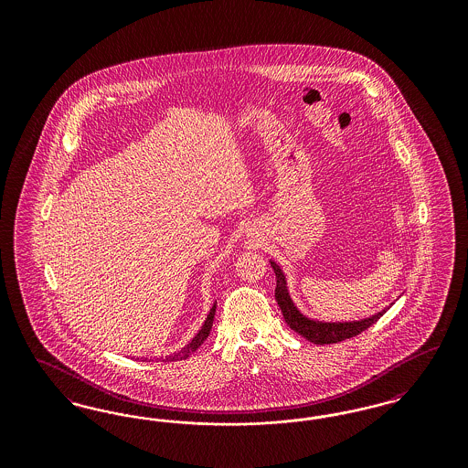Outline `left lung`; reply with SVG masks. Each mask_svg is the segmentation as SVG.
<instances>
[{"label":"left lung","instance_id":"8db88e82","mask_svg":"<svg viewBox=\"0 0 468 468\" xmlns=\"http://www.w3.org/2000/svg\"><path fill=\"white\" fill-rule=\"evenodd\" d=\"M270 265L275 271V279H277V288H275V300L282 311V315L288 323L291 330H294L296 334L302 335L303 338H307L312 344L317 346H324V344H336L340 340L356 336V335L365 332L367 328H370L378 319H380L389 307H384L382 311L376 312L368 317L363 319H355V321H321V319H314L309 317L307 314L298 309V305L294 303V300L291 298L290 288H288V279L284 270L281 265L273 260H270Z\"/></svg>","mask_w":468,"mask_h":468}]
</instances>
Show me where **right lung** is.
Listing matches in <instances>:
<instances>
[{"label": "right lung", "instance_id": "right-lung-1", "mask_svg": "<svg viewBox=\"0 0 468 468\" xmlns=\"http://www.w3.org/2000/svg\"><path fill=\"white\" fill-rule=\"evenodd\" d=\"M216 307H218V302H214V303H212V307H210V311L207 314V317H205V321H203V324H201L198 334L195 335V336L191 338V342H189L187 346H184L180 351L174 353V355L157 357V359H170V361H176V359H186V357H189V355H193V353L200 347L201 344L207 340L208 334H210V328H212V323H214V315H216ZM136 359H140V361H147L149 357L142 356L136 357ZM151 359H153V357H151Z\"/></svg>", "mask_w": 468, "mask_h": 468}]
</instances>
